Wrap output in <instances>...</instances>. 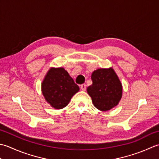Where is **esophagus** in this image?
I'll use <instances>...</instances> for the list:
<instances>
[{
  "label": "esophagus",
  "instance_id": "1",
  "mask_svg": "<svg viewBox=\"0 0 159 159\" xmlns=\"http://www.w3.org/2000/svg\"><path fill=\"white\" fill-rule=\"evenodd\" d=\"M81 87V89H82V90H86V85L85 84H82V85L80 86Z\"/></svg>",
  "mask_w": 159,
  "mask_h": 159
}]
</instances>
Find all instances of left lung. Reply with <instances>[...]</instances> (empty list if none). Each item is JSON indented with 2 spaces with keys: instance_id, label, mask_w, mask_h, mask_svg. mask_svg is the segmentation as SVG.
Instances as JSON below:
<instances>
[{
  "instance_id": "obj_1",
  "label": "left lung",
  "mask_w": 159,
  "mask_h": 159,
  "mask_svg": "<svg viewBox=\"0 0 159 159\" xmlns=\"http://www.w3.org/2000/svg\"><path fill=\"white\" fill-rule=\"evenodd\" d=\"M93 84L87 88L94 106L107 111L118 104L122 96V86L112 69H99L91 75Z\"/></svg>"
}]
</instances>
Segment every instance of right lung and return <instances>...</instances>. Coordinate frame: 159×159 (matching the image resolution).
Segmentation results:
<instances>
[{
    "label": "right lung",
    "instance_id": "1",
    "mask_svg": "<svg viewBox=\"0 0 159 159\" xmlns=\"http://www.w3.org/2000/svg\"><path fill=\"white\" fill-rule=\"evenodd\" d=\"M79 90V86L64 68L51 69L42 84V92L45 99L56 109L66 106Z\"/></svg>",
    "mask_w": 159,
    "mask_h": 159
}]
</instances>
